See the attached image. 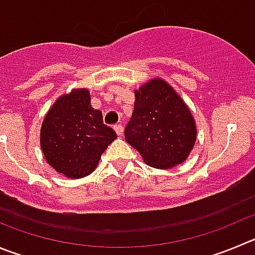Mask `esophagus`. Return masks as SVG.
I'll use <instances>...</instances> for the list:
<instances>
[{
	"label": "esophagus",
	"instance_id": "esophagus-1",
	"mask_svg": "<svg viewBox=\"0 0 255 255\" xmlns=\"http://www.w3.org/2000/svg\"><path fill=\"white\" fill-rule=\"evenodd\" d=\"M114 130H116V133L118 135H122L123 134V127L121 125L118 126H114Z\"/></svg>",
	"mask_w": 255,
	"mask_h": 255
}]
</instances>
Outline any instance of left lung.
Here are the masks:
<instances>
[{"instance_id":"left-lung-1","label":"left lung","mask_w":255,"mask_h":255,"mask_svg":"<svg viewBox=\"0 0 255 255\" xmlns=\"http://www.w3.org/2000/svg\"><path fill=\"white\" fill-rule=\"evenodd\" d=\"M196 123L177 92L162 78L134 90V109L125 138L151 167L168 170L186 161L196 142Z\"/></svg>"}]
</instances>
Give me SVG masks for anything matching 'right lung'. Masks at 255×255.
Segmentation results:
<instances>
[{
    "instance_id": "obj_1",
    "label": "right lung",
    "mask_w": 255,
    "mask_h": 255,
    "mask_svg": "<svg viewBox=\"0 0 255 255\" xmlns=\"http://www.w3.org/2000/svg\"><path fill=\"white\" fill-rule=\"evenodd\" d=\"M116 138V132L103 123L102 112L90 104V93L85 88L60 95L40 129L45 160L68 178L90 175Z\"/></svg>"
}]
</instances>
